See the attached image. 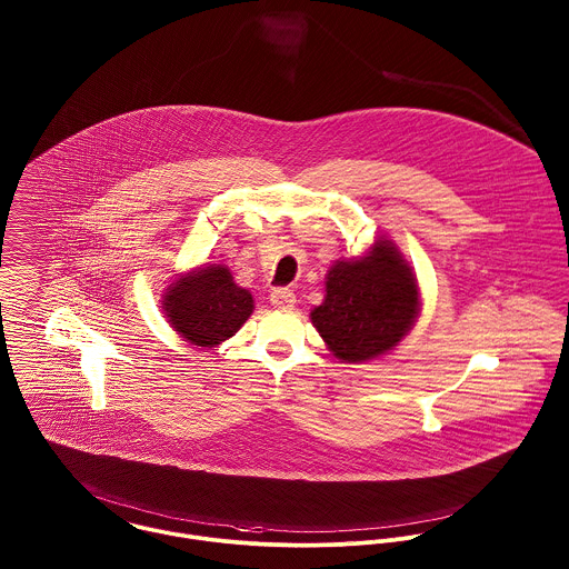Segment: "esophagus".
<instances>
[{"instance_id": "esophagus-1", "label": "esophagus", "mask_w": 569, "mask_h": 569, "mask_svg": "<svg viewBox=\"0 0 569 569\" xmlns=\"http://www.w3.org/2000/svg\"><path fill=\"white\" fill-rule=\"evenodd\" d=\"M269 300L280 311H291L296 307V293L291 289H273Z\"/></svg>"}]
</instances>
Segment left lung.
<instances>
[{
  "label": "left lung",
  "instance_id": "obj_1",
  "mask_svg": "<svg viewBox=\"0 0 569 569\" xmlns=\"http://www.w3.org/2000/svg\"><path fill=\"white\" fill-rule=\"evenodd\" d=\"M420 305L413 269L395 241L379 237L363 256L330 264L325 302L309 318L339 361L361 363L395 350Z\"/></svg>",
  "mask_w": 569,
  "mask_h": 569
}]
</instances>
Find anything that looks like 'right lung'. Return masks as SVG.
Segmentation results:
<instances>
[{
	"label": "right lung",
	"instance_id": "right-lung-1",
	"mask_svg": "<svg viewBox=\"0 0 569 569\" xmlns=\"http://www.w3.org/2000/svg\"><path fill=\"white\" fill-rule=\"evenodd\" d=\"M162 311L183 341L210 350L234 337L251 318L253 298L234 282L230 267L201 264L177 273L163 289Z\"/></svg>",
	"mask_w": 569,
	"mask_h": 569
}]
</instances>
